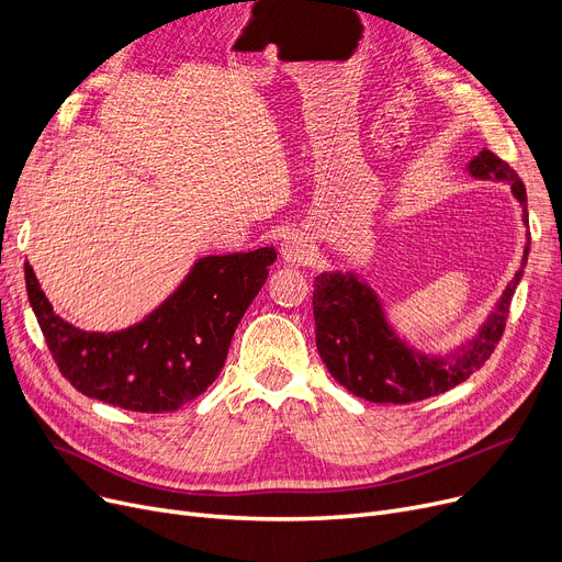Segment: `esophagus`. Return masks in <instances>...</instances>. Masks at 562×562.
I'll return each mask as SVG.
<instances>
[{
	"label": "esophagus",
	"mask_w": 562,
	"mask_h": 562,
	"mask_svg": "<svg viewBox=\"0 0 562 562\" xmlns=\"http://www.w3.org/2000/svg\"><path fill=\"white\" fill-rule=\"evenodd\" d=\"M313 251H315V247L311 243V237L306 233H302V231L288 233L283 237V243H281V256H283V262H288V265H306V262H311Z\"/></svg>",
	"instance_id": "34e87169"
}]
</instances>
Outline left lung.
Returning <instances> with one entry per match:
<instances>
[{
  "mask_svg": "<svg viewBox=\"0 0 562 562\" xmlns=\"http://www.w3.org/2000/svg\"><path fill=\"white\" fill-rule=\"evenodd\" d=\"M475 180L510 184L521 207V222L528 226L526 187L501 157L480 150L467 165ZM530 237L526 231L519 270L501 292L490 315L460 345L439 355L425 352L400 334L386 311V304L357 270H331L315 277L313 317L315 342L331 378L370 403L405 405L450 391L462 384L483 366L501 340L507 308L524 277Z\"/></svg>",
  "mask_w": 562,
  "mask_h": 562,
  "instance_id": "left-lung-1",
  "label": "left lung"
}]
</instances>
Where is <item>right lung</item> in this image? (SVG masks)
I'll list each match as a JSON object with an SVG mask.
<instances>
[{
  "instance_id": "1",
  "label": "right lung",
  "mask_w": 562,
  "mask_h": 562,
  "mask_svg": "<svg viewBox=\"0 0 562 562\" xmlns=\"http://www.w3.org/2000/svg\"><path fill=\"white\" fill-rule=\"evenodd\" d=\"M277 251L199 258L171 295L119 331H85L52 308L30 262L26 297L61 375L87 397L130 412H176L220 378L231 338Z\"/></svg>"
}]
</instances>
